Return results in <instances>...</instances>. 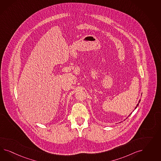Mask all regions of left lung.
I'll list each match as a JSON object with an SVG mask.
<instances>
[{
  "label": "left lung",
  "instance_id": "1",
  "mask_svg": "<svg viewBox=\"0 0 161 161\" xmlns=\"http://www.w3.org/2000/svg\"><path fill=\"white\" fill-rule=\"evenodd\" d=\"M140 102H141V99H140V100H139V103H137V104L136 106V107H135V109H136V108H137V106H138V105H139V103H140ZM131 113H130V114H129V116H130V114H131ZM129 116H128V117H129ZM127 118H126V119H127Z\"/></svg>",
  "mask_w": 161,
  "mask_h": 161
}]
</instances>
